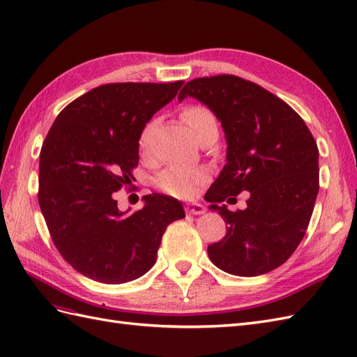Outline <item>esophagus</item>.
Returning <instances> with one entry per match:
<instances>
[{
  "label": "esophagus",
  "instance_id": "esophagus-1",
  "mask_svg": "<svg viewBox=\"0 0 357 357\" xmlns=\"http://www.w3.org/2000/svg\"><path fill=\"white\" fill-rule=\"evenodd\" d=\"M185 211H187L188 214L200 215V214H205L206 208H205L202 204H199V202H190V204H187V206H185Z\"/></svg>",
  "mask_w": 357,
  "mask_h": 357
}]
</instances>
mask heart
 I'll use <instances>...</instances> for the list:
<instances>
[{
    "label": "heart",
    "instance_id": "obj_1",
    "mask_svg": "<svg viewBox=\"0 0 357 357\" xmlns=\"http://www.w3.org/2000/svg\"><path fill=\"white\" fill-rule=\"evenodd\" d=\"M181 117L197 140L211 128H217L214 116L204 107H185L182 109ZM139 143L142 149L146 148V144H148V130L143 131ZM208 178L209 173L204 167L172 166L161 173L158 178V185L164 191H167L169 195L176 197H193L197 195L199 188L205 184Z\"/></svg>",
    "mask_w": 357,
    "mask_h": 357
}]
</instances>
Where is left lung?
<instances>
[{"label": "left lung", "instance_id": "8db88e82", "mask_svg": "<svg viewBox=\"0 0 357 357\" xmlns=\"http://www.w3.org/2000/svg\"><path fill=\"white\" fill-rule=\"evenodd\" d=\"M195 98L220 121L226 164L205 195L227 223L225 238L208 245L215 267L259 276L285 262L306 234L318 195V148L287 102L235 75L188 81L178 100ZM249 190L248 208L232 213L216 204Z\"/></svg>", "mask_w": 357, "mask_h": 357}]
</instances>
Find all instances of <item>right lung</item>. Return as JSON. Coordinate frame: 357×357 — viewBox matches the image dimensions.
Returning <instances> with one entry per match:
<instances>
[{
    "label": "right lung",
    "instance_id": "obj_1",
    "mask_svg": "<svg viewBox=\"0 0 357 357\" xmlns=\"http://www.w3.org/2000/svg\"><path fill=\"white\" fill-rule=\"evenodd\" d=\"M182 84L96 87L63 108L43 142L42 214L61 257L89 279L117 285L143 276L166 227L185 217L179 200L164 195L143 196L135 213L119 211L113 197L132 179L146 123Z\"/></svg>",
    "mask_w": 357,
    "mask_h": 357
}]
</instances>
